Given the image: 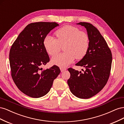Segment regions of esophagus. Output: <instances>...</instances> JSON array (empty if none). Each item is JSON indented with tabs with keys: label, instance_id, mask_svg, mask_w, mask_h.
<instances>
[{
	"label": "esophagus",
	"instance_id": "34e87169",
	"mask_svg": "<svg viewBox=\"0 0 124 124\" xmlns=\"http://www.w3.org/2000/svg\"><path fill=\"white\" fill-rule=\"evenodd\" d=\"M60 69H61V72H63V71L66 70L67 69L65 68H63V67H61V68H60Z\"/></svg>",
	"mask_w": 124,
	"mask_h": 124
}]
</instances>
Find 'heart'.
<instances>
[{
    "label": "heart",
    "mask_w": 124,
    "mask_h": 124,
    "mask_svg": "<svg viewBox=\"0 0 124 124\" xmlns=\"http://www.w3.org/2000/svg\"><path fill=\"white\" fill-rule=\"evenodd\" d=\"M56 39L49 36L45 37L43 46L48 55L54 56L63 46L64 53L52 58V63L59 67L69 65L77 58H83L89 46V38L87 33L80 31L78 28L71 25H65L55 32Z\"/></svg>",
    "instance_id": "heart-1"
}]
</instances>
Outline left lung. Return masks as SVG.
<instances>
[{
    "instance_id": "8db88e82",
    "label": "left lung",
    "mask_w": 124,
    "mask_h": 124,
    "mask_svg": "<svg viewBox=\"0 0 124 124\" xmlns=\"http://www.w3.org/2000/svg\"><path fill=\"white\" fill-rule=\"evenodd\" d=\"M86 28L89 38L87 53L76 65L85 68L83 72L69 68L70 77L67 83L71 92L78 98L88 99L96 95L106 85L111 69L110 48L99 31L92 24L78 23Z\"/></svg>"
}]
</instances>
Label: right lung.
Wrapping results in <instances>:
<instances>
[{"mask_svg": "<svg viewBox=\"0 0 124 124\" xmlns=\"http://www.w3.org/2000/svg\"><path fill=\"white\" fill-rule=\"evenodd\" d=\"M59 25L55 22H36L28 24L11 46L9 62L11 77L20 91L32 98H39L50 91L53 81L61 72L54 65L43 70L50 62L43 46L45 37Z\"/></svg>", "mask_w": 124, "mask_h": 124, "instance_id": "1", "label": "right lung"}]
</instances>
